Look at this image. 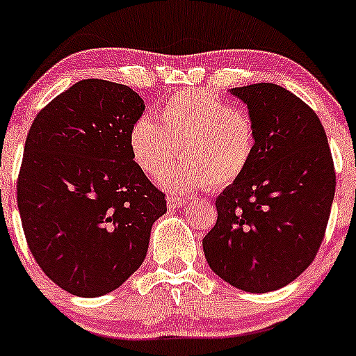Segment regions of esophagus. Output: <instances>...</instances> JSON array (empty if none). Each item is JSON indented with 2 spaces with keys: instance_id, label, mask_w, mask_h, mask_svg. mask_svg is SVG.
I'll use <instances>...</instances> for the list:
<instances>
[{
  "instance_id": "34e87169",
  "label": "esophagus",
  "mask_w": 356,
  "mask_h": 356,
  "mask_svg": "<svg viewBox=\"0 0 356 356\" xmlns=\"http://www.w3.org/2000/svg\"><path fill=\"white\" fill-rule=\"evenodd\" d=\"M186 204H188V200H186L185 197H175V195H170V197H168V207L171 209L185 207Z\"/></svg>"
}]
</instances>
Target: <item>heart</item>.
<instances>
[{"label":"heart","mask_w":356,"mask_h":356,"mask_svg":"<svg viewBox=\"0 0 356 356\" xmlns=\"http://www.w3.org/2000/svg\"><path fill=\"white\" fill-rule=\"evenodd\" d=\"M132 159L146 175H159L177 157L189 161L163 174L173 192L220 190L243 177L256 154V127L232 103L205 90H185L161 105V124L140 115L129 129Z\"/></svg>","instance_id":"obj_1"}]
</instances>
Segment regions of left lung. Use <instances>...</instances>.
<instances>
[{
	"mask_svg": "<svg viewBox=\"0 0 356 356\" xmlns=\"http://www.w3.org/2000/svg\"><path fill=\"white\" fill-rule=\"evenodd\" d=\"M256 127L246 173L217 197V222L202 244L209 266L244 292L285 286L314 261L336 173L314 110L273 83L232 88Z\"/></svg>",
	"mask_w": 356,
	"mask_h": 356,
	"instance_id": "1",
	"label": "left lung"
}]
</instances>
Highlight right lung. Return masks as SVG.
<instances>
[{
  "label": "right lung",
  "instance_id": "1",
  "mask_svg": "<svg viewBox=\"0 0 356 356\" xmlns=\"http://www.w3.org/2000/svg\"><path fill=\"white\" fill-rule=\"evenodd\" d=\"M144 102L125 85L83 79L45 105L25 140L17 204L29 250L54 284L100 297L143 265L166 197L132 159Z\"/></svg>",
  "mask_w": 356,
  "mask_h": 356
}]
</instances>
